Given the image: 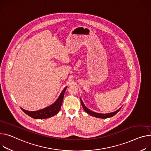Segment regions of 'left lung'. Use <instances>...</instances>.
<instances>
[{"label":"left lung","instance_id":"obj_1","mask_svg":"<svg viewBox=\"0 0 151 151\" xmlns=\"http://www.w3.org/2000/svg\"><path fill=\"white\" fill-rule=\"evenodd\" d=\"M80 100H81V104H82V106H83V108L84 109V110L88 114H89L90 115H91V116H93V117H98V118H101V119H106V118H109V117H113L116 114H117L120 109L122 108H120L119 109H118L117 110H116V111L114 112H113V113H107V114H101V113H95V112H93L91 110H90L89 109H88L84 104L83 101H82V99L80 98Z\"/></svg>","mask_w":151,"mask_h":151}]
</instances>
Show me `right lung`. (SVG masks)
Returning a JSON list of instances; mask_svg holds the SVG:
<instances>
[{"label":"right lung","mask_w":151,"mask_h":151,"mask_svg":"<svg viewBox=\"0 0 151 151\" xmlns=\"http://www.w3.org/2000/svg\"><path fill=\"white\" fill-rule=\"evenodd\" d=\"M66 88H67V87H65L64 90L62 91L61 93L59 96L58 98L57 99L55 102L51 105L45 108L40 109V110H38V111H27L22 108L21 109L24 113H26L27 115H28L29 116L34 119H47V118L51 117L55 115H56L60 110L61 106L63 103V98H64V93Z\"/></svg>","instance_id":"add662e5"}]
</instances>
